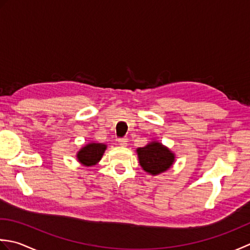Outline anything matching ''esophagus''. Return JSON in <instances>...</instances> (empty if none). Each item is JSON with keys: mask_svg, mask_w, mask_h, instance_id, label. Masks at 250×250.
Returning a JSON list of instances; mask_svg holds the SVG:
<instances>
[{"mask_svg": "<svg viewBox=\"0 0 250 250\" xmlns=\"http://www.w3.org/2000/svg\"><path fill=\"white\" fill-rule=\"evenodd\" d=\"M118 144L121 146H127V139L126 138H121L118 140Z\"/></svg>", "mask_w": 250, "mask_h": 250, "instance_id": "esophagus-1", "label": "esophagus"}]
</instances>
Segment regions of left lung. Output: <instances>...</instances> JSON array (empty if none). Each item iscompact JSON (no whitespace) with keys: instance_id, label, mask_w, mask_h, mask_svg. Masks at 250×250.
<instances>
[{"instance_id":"left-lung-1","label":"left lung","mask_w":250,"mask_h":250,"mask_svg":"<svg viewBox=\"0 0 250 250\" xmlns=\"http://www.w3.org/2000/svg\"><path fill=\"white\" fill-rule=\"evenodd\" d=\"M136 152L142 169L152 176L167 171L176 160L174 152L157 140H152L146 146L138 147Z\"/></svg>"}]
</instances>
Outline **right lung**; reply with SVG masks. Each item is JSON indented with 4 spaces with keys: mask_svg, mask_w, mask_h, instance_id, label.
<instances>
[{
    "mask_svg": "<svg viewBox=\"0 0 250 250\" xmlns=\"http://www.w3.org/2000/svg\"><path fill=\"white\" fill-rule=\"evenodd\" d=\"M106 145L99 144V142H88L83 146L76 153V159L86 167H91L98 164L103 159L104 151L106 150Z\"/></svg>",
    "mask_w": 250,
    "mask_h": 250,
    "instance_id": "right-lung-1",
    "label": "right lung"
}]
</instances>
